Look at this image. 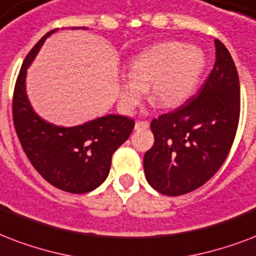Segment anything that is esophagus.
<instances>
[{"instance_id":"esophagus-1","label":"esophagus","mask_w":256,"mask_h":256,"mask_svg":"<svg viewBox=\"0 0 256 256\" xmlns=\"http://www.w3.org/2000/svg\"><path fill=\"white\" fill-rule=\"evenodd\" d=\"M148 126H150V122H146V120H138V122H136V124H134V128H136V130H146Z\"/></svg>"}]
</instances>
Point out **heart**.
<instances>
[{"instance_id": "1", "label": "heart", "mask_w": 256, "mask_h": 256, "mask_svg": "<svg viewBox=\"0 0 256 256\" xmlns=\"http://www.w3.org/2000/svg\"><path fill=\"white\" fill-rule=\"evenodd\" d=\"M204 68L200 49L182 42H163L134 57L128 76L120 81V104L132 112L150 88V100L163 108H175L191 96Z\"/></svg>"}]
</instances>
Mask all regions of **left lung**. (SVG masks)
<instances>
[{
	"label": "left lung",
	"mask_w": 256,
	"mask_h": 256,
	"mask_svg": "<svg viewBox=\"0 0 256 256\" xmlns=\"http://www.w3.org/2000/svg\"><path fill=\"white\" fill-rule=\"evenodd\" d=\"M216 60L199 92L150 122L155 142L144 155L150 187L179 196L202 187L227 159L240 116V86L232 57L215 40Z\"/></svg>",
	"instance_id": "1"
}]
</instances>
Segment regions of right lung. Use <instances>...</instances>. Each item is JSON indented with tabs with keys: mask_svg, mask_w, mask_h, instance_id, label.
Listing matches in <instances>:
<instances>
[{
	"mask_svg": "<svg viewBox=\"0 0 256 256\" xmlns=\"http://www.w3.org/2000/svg\"><path fill=\"white\" fill-rule=\"evenodd\" d=\"M57 29L44 36L26 54L13 92V122L25 155L36 171L58 190L85 194L110 174L112 155L128 140L134 120L108 114L82 126H56L36 114L25 92L26 69L40 48Z\"/></svg>",
	"mask_w": 256,
	"mask_h": 256,
	"instance_id": "obj_1",
	"label": "right lung"
}]
</instances>
